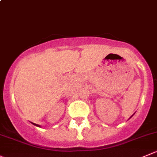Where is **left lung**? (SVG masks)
<instances>
[{
    "mask_svg": "<svg viewBox=\"0 0 157 157\" xmlns=\"http://www.w3.org/2000/svg\"><path fill=\"white\" fill-rule=\"evenodd\" d=\"M132 116H133V115H132ZM132 116H131V117H132ZM131 117H130V118H131ZM130 118H129V119H130Z\"/></svg>",
    "mask_w": 157,
    "mask_h": 157,
    "instance_id": "obj_1",
    "label": "left lung"
}]
</instances>
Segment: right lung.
Returning <instances> with one entry per match:
<instances>
[{"mask_svg":"<svg viewBox=\"0 0 157 157\" xmlns=\"http://www.w3.org/2000/svg\"><path fill=\"white\" fill-rule=\"evenodd\" d=\"M32 124H33V125H35V126H38V127H41V126H40V125L35 124V123H33V122H32Z\"/></svg>","mask_w":157,"mask_h":157,"instance_id":"obj_1","label":"right lung"}]
</instances>
